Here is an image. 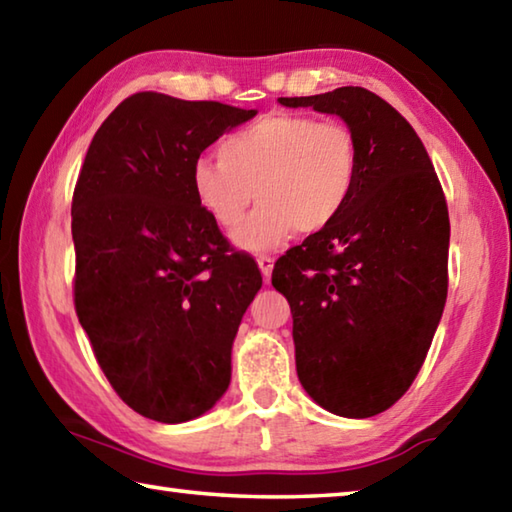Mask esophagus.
Wrapping results in <instances>:
<instances>
[{
    "mask_svg": "<svg viewBox=\"0 0 512 512\" xmlns=\"http://www.w3.org/2000/svg\"><path fill=\"white\" fill-rule=\"evenodd\" d=\"M257 264H259V271H262V275L268 280V277H271V273H273L275 259L271 255H257Z\"/></svg>",
    "mask_w": 512,
    "mask_h": 512,
    "instance_id": "esophagus-1",
    "label": "esophagus"
}]
</instances>
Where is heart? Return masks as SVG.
<instances>
[{"label": "heart", "mask_w": 512, "mask_h": 512, "mask_svg": "<svg viewBox=\"0 0 512 512\" xmlns=\"http://www.w3.org/2000/svg\"><path fill=\"white\" fill-rule=\"evenodd\" d=\"M359 178L357 137L341 121L275 112L219 144V162L201 158L192 167L196 201L223 230L244 223L253 198L255 214L235 241L264 250L293 230L327 228L350 203Z\"/></svg>", "instance_id": "1"}]
</instances>
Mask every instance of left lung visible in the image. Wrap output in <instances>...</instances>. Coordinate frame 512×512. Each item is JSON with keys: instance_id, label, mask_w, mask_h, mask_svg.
<instances>
[{"instance_id": "8db88e82", "label": "left lung", "mask_w": 512, "mask_h": 512, "mask_svg": "<svg viewBox=\"0 0 512 512\" xmlns=\"http://www.w3.org/2000/svg\"><path fill=\"white\" fill-rule=\"evenodd\" d=\"M339 115L359 144L350 203L275 262L300 384L329 413L372 418L418 377L447 300L449 212L413 126L375 92L280 97Z\"/></svg>"}]
</instances>
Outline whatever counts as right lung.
<instances>
[{
	"label": "right lung",
	"instance_id": "1",
	"mask_svg": "<svg viewBox=\"0 0 512 512\" xmlns=\"http://www.w3.org/2000/svg\"><path fill=\"white\" fill-rule=\"evenodd\" d=\"M257 110L137 92L103 121L72 198L74 307L110 386L155 422L194 420L230 384L257 262L192 189L212 142Z\"/></svg>",
	"mask_w": 512,
	"mask_h": 512
}]
</instances>
